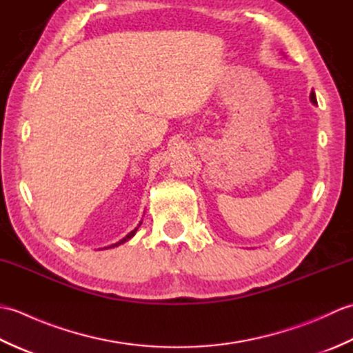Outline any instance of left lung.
I'll return each instance as SVG.
<instances>
[{
  "label": "left lung",
  "instance_id": "obj_1",
  "mask_svg": "<svg viewBox=\"0 0 353 353\" xmlns=\"http://www.w3.org/2000/svg\"><path fill=\"white\" fill-rule=\"evenodd\" d=\"M310 99H311V103H312V104H317V99H316V94H314V91L311 92Z\"/></svg>",
  "mask_w": 353,
  "mask_h": 353
}]
</instances>
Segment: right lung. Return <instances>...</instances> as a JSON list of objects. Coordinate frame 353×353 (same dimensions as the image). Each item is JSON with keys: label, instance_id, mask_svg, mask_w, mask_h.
I'll list each match as a JSON object with an SVG mask.
<instances>
[{"label": "right lung", "instance_id": "1", "mask_svg": "<svg viewBox=\"0 0 353 353\" xmlns=\"http://www.w3.org/2000/svg\"><path fill=\"white\" fill-rule=\"evenodd\" d=\"M141 224H142V221H139V224H138V226L137 228H134L132 232H129V234H127L124 238H121V239H119V241L118 243H115V244H110V245H108V247H104V249H112V247H118V245H121V244H124L125 241H129V239L130 238H133L134 236V234H137V230L139 229V226H141Z\"/></svg>", "mask_w": 353, "mask_h": 353}]
</instances>
